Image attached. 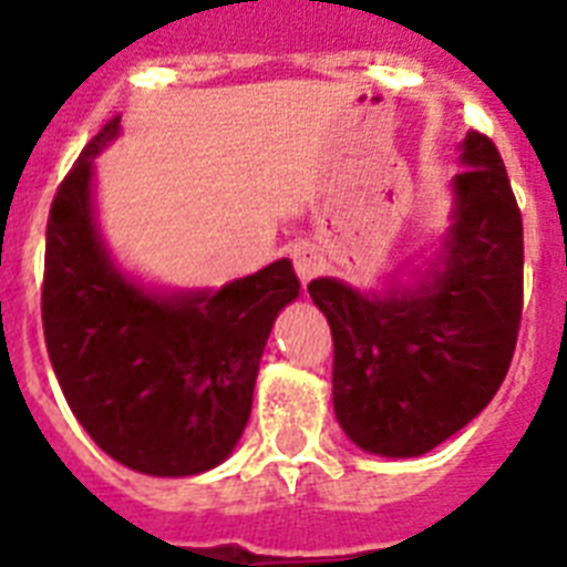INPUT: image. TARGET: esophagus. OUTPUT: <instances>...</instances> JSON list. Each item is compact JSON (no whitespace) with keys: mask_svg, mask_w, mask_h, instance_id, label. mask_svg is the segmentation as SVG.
Here are the masks:
<instances>
[{"mask_svg":"<svg viewBox=\"0 0 567 567\" xmlns=\"http://www.w3.org/2000/svg\"><path fill=\"white\" fill-rule=\"evenodd\" d=\"M292 260H295V272H298V278L307 284V280L320 269V260L323 258H320V252L312 247V244H298L292 252Z\"/></svg>","mask_w":567,"mask_h":567,"instance_id":"obj_1","label":"esophagus"}]
</instances>
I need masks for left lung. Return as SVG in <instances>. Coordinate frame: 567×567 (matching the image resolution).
I'll return each mask as SVG.
<instances>
[{
  "label": "left lung",
  "mask_w": 567,
  "mask_h": 567,
  "mask_svg": "<svg viewBox=\"0 0 567 567\" xmlns=\"http://www.w3.org/2000/svg\"><path fill=\"white\" fill-rule=\"evenodd\" d=\"M452 178V224L409 284H309L334 340L332 403L346 437L420 457L483 412L508 374L523 318V215L497 147L471 130Z\"/></svg>",
  "instance_id": "obj_1"
}]
</instances>
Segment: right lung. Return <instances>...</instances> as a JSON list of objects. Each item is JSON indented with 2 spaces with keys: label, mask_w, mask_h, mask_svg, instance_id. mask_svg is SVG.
Returning <instances> with one entry per match:
<instances>
[{
  "label": "right lung",
  "mask_w": 567,
  "mask_h": 567,
  "mask_svg": "<svg viewBox=\"0 0 567 567\" xmlns=\"http://www.w3.org/2000/svg\"><path fill=\"white\" fill-rule=\"evenodd\" d=\"M118 122L82 150L50 207L44 343L70 412L104 454L153 477H189L238 445L264 346L300 280L289 258L221 289L164 292L124 272L93 202V158Z\"/></svg>",
  "instance_id": "obj_1"
}]
</instances>
